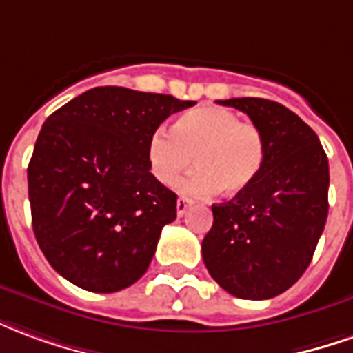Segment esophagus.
<instances>
[{
  "label": "esophagus",
  "mask_w": 353,
  "mask_h": 353,
  "mask_svg": "<svg viewBox=\"0 0 353 353\" xmlns=\"http://www.w3.org/2000/svg\"><path fill=\"white\" fill-rule=\"evenodd\" d=\"M190 207H192V201L186 199V197H179V199H176V214H179V216H182L184 212L188 211Z\"/></svg>",
  "instance_id": "34e87169"
}]
</instances>
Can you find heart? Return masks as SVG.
I'll return each mask as SVG.
<instances>
[{"instance_id": "heart-1", "label": "heart", "mask_w": 353, "mask_h": 353, "mask_svg": "<svg viewBox=\"0 0 353 353\" xmlns=\"http://www.w3.org/2000/svg\"><path fill=\"white\" fill-rule=\"evenodd\" d=\"M146 157L163 186H172L196 161L197 169L179 184L182 194L211 196L222 188L226 196H237L261 176L266 142L261 129L241 121L236 112L199 106L176 117L171 131L159 127L152 132Z\"/></svg>"}]
</instances>
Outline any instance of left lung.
Instances as JSON below:
<instances>
[{"label":"left lung","instance_id":"1","mask_svg":"<svg viewBox=\"0 0 353 353\" xmlns=\"http://www.w3.org/2000/svg\"><path fill=\"white\" fill-rule=\"evenodd\" d=\"M264 134L266 159L251 188L212 205L201 252L211 277L237 299L266 301L296 283L329 212V161L296 114L266 99H228Z\"/></svg>","mask_w":353,"mask_h":353}]
</instances>
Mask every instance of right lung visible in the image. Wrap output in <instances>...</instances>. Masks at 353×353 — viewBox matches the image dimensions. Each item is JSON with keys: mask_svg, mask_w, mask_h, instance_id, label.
Returning a JSON list of instances; mask_svg holds the SVG:
<instances>
[{"mask_svg": "<svg viewBox=\"0 0 353 353\" xmlns=\"http://www.w3.org/2000/svg\"><path fill=\"white\" fill-rule=\"evenodd\" d=\"M194 104L94 87L47 117L28 165L32 226L70 283L116 292L144 276L161 230L176 219V194L150 172L148 139Z\"/></svg>", "mask_w": 353, "mask_h": 353, "instance_id": "add662e5", "label": "right lung"}]
</instances>
